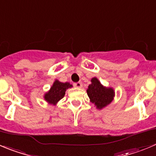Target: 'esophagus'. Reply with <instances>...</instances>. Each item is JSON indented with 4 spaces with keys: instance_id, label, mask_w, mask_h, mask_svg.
<instances>
[{
    "instance_id": "obj_1",
    "label": "esophagus",
    "mask_w": 156,
    "mask_h": 156,
    "mask_svg": "<svg viewBox=\"0 0 156 156\" xmlns=\"http://www.w3.org/2000/svg\"><path fill=\"white\" fill-rule=\"evenodd\" d=\"M74 87H76V88H81L83 87V83L81 82H76L73 83Z\"/></svg>"
}]
</instances>
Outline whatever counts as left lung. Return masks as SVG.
Here are the masks:
<instances>
[{
	"label": "left lung",
	"instance_id": "obj_1",
	"mask_svg": "<svg viewBox=\"0 0 156 156\" xmlns=\"http://www.w3.org/2000/svg\"><path fill=\"white\" fill-rule=\"evenodd\" d=\"M92 83L89 85L87 92L90 101L94 103L98 109H102L112 102L114 91L112 88H106L101 85L96 78L91 80Z\"/></svg>",
	"mask_w": 156,
	"mask_h": 156
}]
</instances>
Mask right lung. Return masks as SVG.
Segmentation results:
<instances>
[{"label":"right lung","instance_id":"right-lung-1","mask_svg":"<svg viewBox=\"0 0 156 156\" xmlns=\"http://www.w3.org/2000/svg\"><path fill=\"white\" fill-rule=\"evenodd\" d=\"M71 87L72 85H70L69 83H61L56 80L53 83L50 91L46 93L44 98L49 103L55 105L64 96L66 89Z\"/></svg>","mask_w":156,"mask_h":156}]
</instances>
